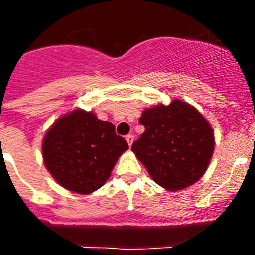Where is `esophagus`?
<instances>
[{
  "label": "esophagus",
  "mask_w": 255,
  "mask_h": 255,
  "mask_svg": "<svg viewBox=\"0 0 255 255\" xmlns=\"http://www.w3.org/2000/svg\"><path fill=\"white\" fill-rule=\"evenodd\" d=\"M126 141H128V144H129V147H131L132 141H134V136L132 135H126Z\"/></svg>",
  "instance_id": "34e87169"
}]
</instances>
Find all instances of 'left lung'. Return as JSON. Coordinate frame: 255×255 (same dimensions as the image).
I'll return each instance as SVG.
<instances>
[{
    "label": "left lung",
    "mask_w": 255,
    "mask_h": 255,
    "mask_svg": "<svg viewBox=\"0 0 255 255\" xmlns=\"http://www.w3.org/2000/svg\"><path fill=\"white\" fill-rule=\"evenodd\" d=\"M145 131L131 145L152 179L170 191L193 185L211 162L215 136L197 108L179 100L144 110Z\"/></svg>",
    "instance_id": "8db88e82"
}]
</instances>
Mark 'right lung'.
<instances>
[{
    "label": "right lung",
    "instance_id": "add662e5",
    "mask_svg": "<svg viewBox=\"0 0 255 255\" xmlns=\"http://www.w3.org/2000/svg\"><path fill=\"white\" fill-rule=\"evenodd\" d=\"M129 148L115 125L93 112L75 110L60 117L43 139L44 164L67 190L89 194L107 181L117 158Z\"/></svg>",
    "mask_w": 255,
    "mask_h": 255
}]
</instances>
